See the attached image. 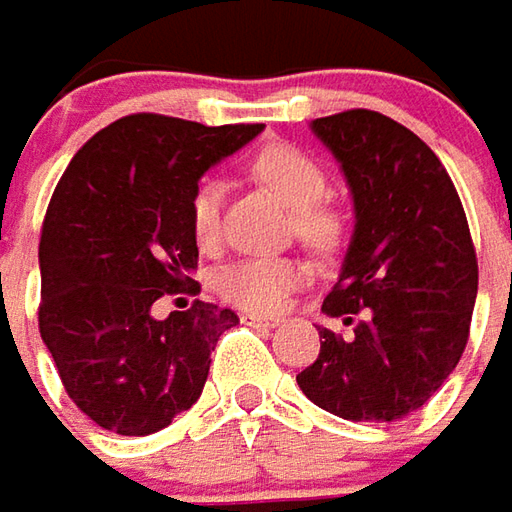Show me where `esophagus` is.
<instances>
[{
    "mask_svg": "<svg viewBox=\"0 0 512 512\" xmlns=\"http://www.w3.org/2000/svg\"><path fill=\"white\" fill-rule=\"evenodd\" d=\"M242 321L250 327H279L281 324L279 315H264V312H245Z\"/></svg>",
    "mask_w": 512,
    "mask_h": 512,
    "instance_id": "esophagus-1",
    "label": "esophagus"
}]
</instances>
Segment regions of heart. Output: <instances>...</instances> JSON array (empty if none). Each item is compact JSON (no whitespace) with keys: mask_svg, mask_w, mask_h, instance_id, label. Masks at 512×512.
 <instances>
[{"mask_svg":"<svg viewBox=\"0 0 512 512\" xmlns=\"http://www.w3.org/2000/svg\"><path fill=\"white\" fill-rule=\"evenodd\" d=\"M256 180L273 188L281 200L296 211L298 236L318 250H332L341 242L344 219L338 211L324 205L327 197V174L318 160L290 143H267L250 160ZM219 211H222V185L208 180L197 185L188 202L191 231L202 248H214L219 242ZM307 279V264L290 256H250L228 264L216 290L225 301L245 310L270 312L279 310L284 298Z\"/></svg>","mask_w":512,"mask_h":512,"instance_id":"obj_1","label":"heart"}]
</instances>
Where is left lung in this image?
Returning a JSON list of instances; mask_svg holds the SVG:
<instances>
[{
	"label": "left lung",
	"mask_w": 512,
	"mask_h": 512,
	"mask_svg": "<svg viewBox=\"0 0 512 512\" xmlns=\"http://www.w3.org/2000/svg\"><path fill=\"white\" fill-rule=\"evenodd\" d=\"M310 126L355 202L321 307L352 332L321 327V352L296 380L335 417L394 423L428 403L468 344L479 264L465 208L440 157L403 123L349 109Z\"/></svg>",
	"instance_id": "1"
}]
</instances>
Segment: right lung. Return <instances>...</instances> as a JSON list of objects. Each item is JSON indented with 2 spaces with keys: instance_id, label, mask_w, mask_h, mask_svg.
Returning <instances> with one entry per match:
<instances>
[{
  "instance_id": "right-lung-1",
  "label": "right lung",
  "mask_w": 512,
  "mask_h": 512,
  "mask_svg": "<svg viewBox=\"0 0 512 512\" xmlns=\"http://www.w3.org/2000/svg\"><path fill=\"white\" fill-rule=\"evenodd\" d=\"M262 129L137 112L89 137L61 174L41 225L39 332L72 403L106 431L146 437L200 400L236 312L194 301L160 321L152 307L200 290L188 202Z\"/></svg>"
}]
</instances>
